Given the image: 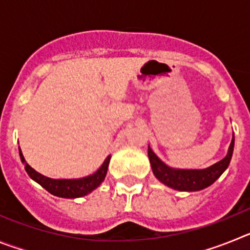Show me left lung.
Returning a JSON list of instances; mask_svg holds the SVG:
<instances>
[{"instance_id": "8db88e82", "label": "left lung", "mask_w": 250, "mask_h": 250, "mask_svg": "<svg viewBox=\"0 0 250 250\" xmlns=\"http://www.w3.org/2000/svg\"><path fill=\"white\" fill-rule=\"evenodd\" d=\"M234 149V135L233 140L229 146L228 155L223 160L218 161L216 164L211 165L210 167L203 170H182V169H171L165 165L158 156L152 152V150H147V155L150 159L152 173L163 184L167 187L182 191H195L205 189L209 185L213 184L216 179L219 178L225 169L229 167L231 155Z\"/></svg>"}]
</instances>
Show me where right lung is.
Returning a JSON list of instances; mask_svg holds the SVG:
<instances>
[{"instance_id": "1", "label": "right lung", "mask_w": 250, "mask_h": 250, "mask_svg": "<svg viewBox=\"0 0 250 250\" xmlns=\"http://www.w3.org/2000/svg\"><path fill=\"white\" fill-rule=\"evenodd\" d=\"M20 158H21L22 163L25 164V169L28 175H30V178L34 179L35 182L39 183L42 188H45L48 193L54 194L56 196H61V198L74 199V198H80V196L89 194L90 191L96 189L104 182L106 173H107V167H109L110 158L111 156L109 155L106 158V160L104 161V164L101 165L100 169L96 173H94L90 176H86V178L74 179V180H55V179H50L41 175V174L37 173L36 170L32 169L26 163L25 158L22 155L21 149H20Z\"/></svg>"}]
</instances>
